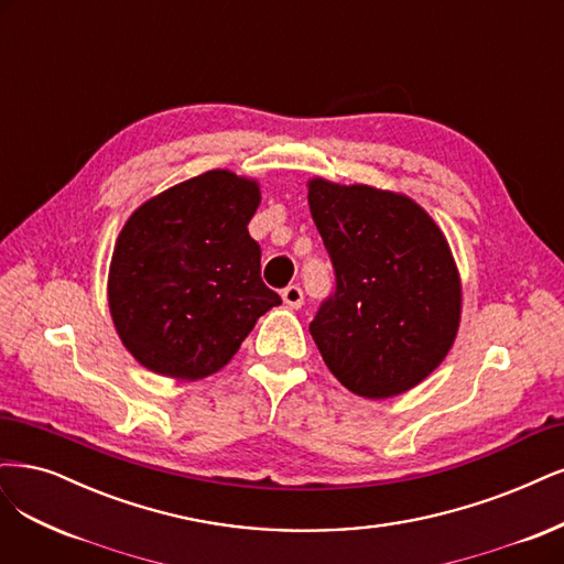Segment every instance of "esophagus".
Here are the masks:
<instances>
[{
  "instance_id": "esophagus-1",
  "label": "esophagus",
  "mask_w": 564,
  "mask_h": 564,
  "mask_svg": "<svg viewBox=\"0 0 564 564\" xmlns=\"http://www.w3.org/2000/svg\"><path fill=\"white\" fill-rule=\"evenodd\" d=\"M282 301L289 305V307H301L303 305V289L299 284H289L284 291H282Z\"/></svg>"
}]
</instances>
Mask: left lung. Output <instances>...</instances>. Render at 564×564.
Listing matches in <instances>:
<instances>
[{
  "label": "left lung",
  "instance_id": "obj_1",
  "mask_svg": "<svg viewBox=\"0 0 564 564\" xmlns=\"http://www.w3.org/2000/svg\"><path fill=\"white\" fill-rule=\"evenodd\" d=\"M307 203L336 273V291L310 322L324 364L359 397L408 392L445 359L459 328L448 240L394 191L317 177Z\"/></svg>",
  "mask_w": 564,
  "mask_h": 564
}]
</instances>
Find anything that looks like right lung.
<instances>
[{"mask_svg": "<svg viewBox=\"0 0 564 564\" xmlns=\"http://www.w3.org/2000/svg\"><path fill=\"white\" fill-rule=\"evenodd\" d=\"M259 203L254 180L209 170L126 221L109 265V310L149 371L177 380L217 373L282 303L261 280V247L247 230Z\"/></svg>", "mask_w": 564, "mask_h": 564, "instance_id": "right-lung-1", "label": "right lung"}]
</instances>
